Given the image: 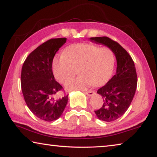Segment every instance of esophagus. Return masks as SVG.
<instances>
[{
	"label": "esophagus",
	"instance_id": "obj_1",
	"mask_svg": "<svg viewBox=\"0 0 157 157\" xmlns=\"http://www.w3.org/2000/svg\"><path fill=\"white\" fill-rule=\"evenodd\" d=\"M85 94H86L88 96H92L94 94V91H84Z\"/></svg>",
	"mask_w": 157,
	"mask_h": 157
}]
</instances>
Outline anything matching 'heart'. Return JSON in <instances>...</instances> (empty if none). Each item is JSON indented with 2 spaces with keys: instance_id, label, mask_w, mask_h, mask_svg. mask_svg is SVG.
<instances>
[{
  "instance_id": "heart-1",
  "label": "heart",
  "mask_w": 157,
  "mask_h": 157,
  "mask_svg": "<svg viewBox=\"0 0 157 157\" xmlns=\"http://www.w3.org/2000/svg\"><path fill=\"white\" fill-rule=\"evenodd\" d=\"M114 66L115 55L109 48L78 44L67 48L63 55L53 59L52 70L60 83L72 78L78 72L80 76L65 85L68 91H73L104 84L112 75Z\"/></svg>"
}]
</instances>
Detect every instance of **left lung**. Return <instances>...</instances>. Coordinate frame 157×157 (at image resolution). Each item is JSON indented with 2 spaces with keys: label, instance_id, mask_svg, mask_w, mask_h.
I'll list each match as a JSON object with an SVG mask.
<instances>
[{
  "label": "left lung",
  "instance_id": "left-lung-1",
  "mask_svg": "<svg viewBox=\"0 0 157 157\" xmlns=\"http://www.w3.org/2000/svg\"><path fill=\"white\" fill-rule=\"evenodd\" d=\"M90 40L113 50L117 62L116 73L105 86L98 90L103 105L95 111L98 119L111 122L120 118L128 109L137 86L136 68L132 57L116 41L107 36L91 37Z\"/></svg>",
  "mask_w": 157,
  "mask_h": 157
}]
</instances>
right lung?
<instances>
[{
  "mask_svg": "<svg viewBox=\"0 0 157 157\" xmlns=\"http://www.w3.org/2000/svg\"><path fill=\"white\" fill-rule=\"evenodd\" d=\"M66 38L51 39L33 50L23 63L21 89L25 103L34 116L50 122L62 116L68 96H61L63 87L55 79L52 64Z\"/></svg>",
  "mask_w": 157,
  "mask_h": 157,
  "instance_id": "right-lung-1",
  "label": "right lung"
}]
</instances>
